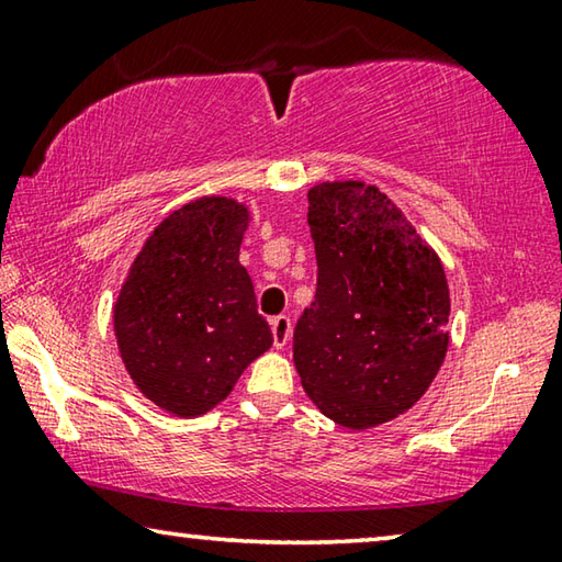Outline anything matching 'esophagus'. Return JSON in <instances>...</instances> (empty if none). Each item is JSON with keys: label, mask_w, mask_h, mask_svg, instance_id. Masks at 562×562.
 Instances as JSON below:
<instances>
[{"label": "esophagus", "mask_w": 562, "mask_h": 562, "mask_svg": "<svg viewBox=\"0 0 562 562\" xmlns=\"http://www.w3.org/2000/svg\"><path fill=\"white\" fill-rule=\"evenodd\" d=\"M270 327H272L274 347H278V349L288 347V341H290V337H292V322H290V317H284V315L274 317V319L270 322Z\"/></svg>", "instance_id": "esophagus-1"}]
</instances>
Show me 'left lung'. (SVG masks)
Listing matches in <instances>:
<instances>
[{
	"mask_svg": "<svg viewBox=\"0 0 562 562\" xmlns=\"http://www.w3.org/2000/svg\"><path fill=\"white\" fill-rule=\"evenodd\" d=\"M317 294L294 327L302 389L347 429L412 408L449 349L443 265L396 203L361 180L310 188Z\"/></svg>",
	"mask_w": 562,
	"mask_h": 562,
	"instance_id": "left-lung-1",
	"label": "left lung"
}]
</instances>
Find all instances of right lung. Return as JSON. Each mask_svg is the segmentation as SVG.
Listing matches in <instances>:
<instances>
[{
    "label": "right lung",
    "mask_w": 562,
    "mask_h": 562,
    "mask_svg": "<svg viewBox=\"0 0 562 562\" xmlns=\"http://www.w3.org/2000/svg\"><path fill=\"white\" fill-rule=\"evenodd\" d=\"M250 211L203 195L156 225L113 302V335L140 394L164 412H211L272 347L240 245Z\"/></svg>",
    "instance_id": "right-lung-1"
}]
</instances>
